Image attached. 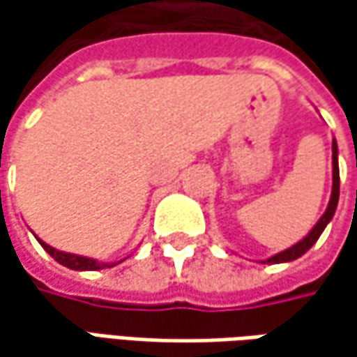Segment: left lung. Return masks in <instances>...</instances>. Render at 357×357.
<instances>
[{
  "mask_svg": "<svg viewBox=\"0 0 357 357\" xmlns=\"http://www.w3.org/2000/svg\"><path fill=\"white\" fill-rule=\"evenodd\" d=\"M332 167H334V185H332V199H330V204L326 208V213L322 214V218L318 220V225L310 230V234L304 240H300L298 244H294L292 248L284 250V252H278L276 256L268 258L270 264H280V262H290V260H296L300 258L302 254H306L314 246V242L320 238V234L324 232V228L328 227V222L332 220V216L336 213L337 199H340V167H337V144L334 141L332 144Z\"/></svg>",
  "mask_w": 357,
  "mask_h": 357,
  "instance_id": "obj_1",
  "label": "left lung"
}]
</instances>
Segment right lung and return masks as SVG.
I'll return each mask as SVG.
<instances>
[{"mask_svg":"<svg viewBox=\"0 0 357 357\" xmlns=\"http://www.w3.org/2000/svg\"><path fill=\"white\" fill-rule=\"evenodd\" d=\"M39 244L45 248V252H47L51 258H55L59 264L71 268V270H101V268L113 266V264L97 262V260H91V258H85V256H77V254H69V252H61V250H55V248H51L49 244L41 242V240H39Z\"/></svg>","mask_w":357,"mask_h":357,"instance_id":"right-lung-1","label":"right lung"}]
</instances>
